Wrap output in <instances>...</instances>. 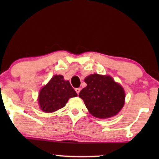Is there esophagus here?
<instances>
[{
    "label": "esophagus",
    "instance_id": "obj_1",
    "mask_svg": "<svg viewBox=\"0 0 159 159\" xmlns=\"http://www.w3.org/2000/svg\"><path fill=\"white\" fill-rule=\"evenodd\" d=\"M75 90H76V92H77V94L79 95V93H80V90H81V88H76V89H75Z\"/></svg>",
    "mask_w": 159,
    "mask_h": 159
}]
</instances>
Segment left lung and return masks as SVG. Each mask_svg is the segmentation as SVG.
<instances>
[{
  "mask_svg": "<svg viewBox=\"0 0 159 159\" xmlns=\"http://www.w3.org/2000/svg\"><path fill=\"white\" fill-rule=\"evenodd\" d=\"M87 87L80 91L89 112L93 116L106 119L119 113L125 104V94L120 84L109 76L91 75L84 79Z\"/></svg>",
  "mask_w": 159,
  "mask_h": 159,
  "instance_id": "1",
  "label": "left lung"
}]
</instances>
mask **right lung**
Listing matches in <instances>:
<instances>
[{"mask_svg": "<svg viewBox=\"0 0 159 159\" xmlns=\"http://www.w3.org/2000/svg\"><path fill=\"white\" fill-rule=\"evenodd\" d=\"M77 96L69 81L62 75H55L40 91L38 101L43 111L51 113L65 106L69 98Z\"/></svg>", "mask_w": 159, "mask_h": 159, "instance_id": "1", "label": "right lung"}]
</instances>
